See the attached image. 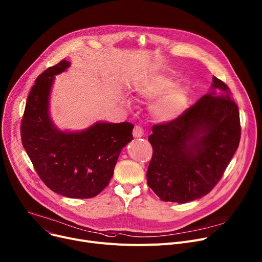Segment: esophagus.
I'll return each instance as SVG.
<instances>
[{
	"label": "esophagus",
	"mask_w": 262,
	"mask_h": 262,
	"mask_svg": "<svg viewBox=\"0 0 262 262\" xmlns=\"http://www.w3.org/2000/svg\"><path fill=\"white\" fill-rule=\"evenodd\" d=\"M133 136L135 138H141L143 136V129L140 126H135L133 130Z\"/></svg>",
	"instance_id": "34e87169"
}]
</instances>
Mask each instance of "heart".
<instances>
[{
	"label": "heart",
	"mask_w": 262,
	"mask_h": 262,
	"mask_svg": "<svg viewBox=\"0 0 262 262\" xmlns=\"http://www.w3.org/2000/svg\"><path fill=\"white\" fill-rule=\"evenodd\" d=\"M173 84L175 82L169 78L162 76L154 77L139 84L137 86V94L143 99L152 100L168 91ZM187 106L188 91L184 86H177L154 104L152 114L161 122H169L181 116Z\"/></svg>",
	"instance_id": "b5f03b06"
}]
</instances>
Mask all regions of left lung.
Masks as SVG:
<instances>
[{"instance_id":"left-lung-1","label":"left lung","mask_w":262,"mask_h":262,"mask_svg":"<svg viewBox=\"0 0 262 262\" xmlns=\"http://www.w3.org/2000/svg\"><path fill=\"white\" fill-rule=\"evenodd\" d=\"M211 90L177 119L151 128L146 178L162 201L186 203L207 195L239 146V111L230 89L213 77Z\"/></svg>"}]
</instances>
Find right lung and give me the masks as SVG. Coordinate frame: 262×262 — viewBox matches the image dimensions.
I'll use <instances>...</instances> for the list:
<instances>
[{"label": "right lung", "instance_id": "obj_1", "mask_svg": "<svg viewBox=\"0 0 262 262\" xmlns=\"http://www.w3.org/2000/svg\"><path fill=\"white\" fill-rule=\"evenodd\" d=\"M69 65L62 60L37 78L26 101L21 138L48 188L68 198H93L110 183L122 148L133 140L134 125L97 122L81 132H63L52 123L51 86Z\"/></svg>", "mask_w": 262, "mask_h": 262}]
</instances>
